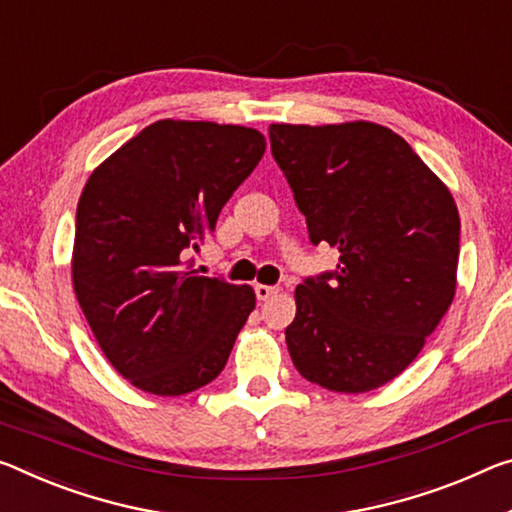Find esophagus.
I'll return each instance as SVG.
<instances>
[{
	"label": "esophagus",
	"mask_w": 512,
	"mask_h": 512,
	"mask_svg": "<svg viewBox=\"0 0 512 512\" xmlns=\"http://www.w3.org/2000/svg\"><path fill=\"white\" fill-rule=\"evenodd\" d=\"M278 294V287H271V285H255V296L257 300H269Z\"/></svg>",
	"instance_id": "obj_1"
}]
</instances>
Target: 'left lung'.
Segmentation results:
<instances>
[{
  "label": "left lung",
  "instance_id": "left-lung-1",
  "mask_svg": "<svg viewBox=\"0 0 512 512\" xmlns=\"http://www.w3.org/2000/svg\"><path fill=\"white\" fill-rule=\"evenodd\" d=\"M269 136L310 241L339 250L337 269L296 287L289 355L310 383L371 392L417 358L449 310L460 253L456 202L383 125H271Z\"/></svg>",
  "mask_w": 512,
  "mask_h": 512
}]
</instances>
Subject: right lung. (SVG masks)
Wrapping results in <instances>:
<instances>
[{"label":"right lung","instance_id":"1","mask_svg":"<svg viewBox=\"0 0 512 512\" xmlns=\"http://www.w3.org/2000/svg\"><path fill=\"white\" fill-rule=\"evenodd\" d=\"M266 150L257 129L157 120L81 191L72 285L102 353L134 387L182 396L223 371L255 291L184 269Z\"/></svg>","mask_w":512,"mask_h":512}]
</instances>
